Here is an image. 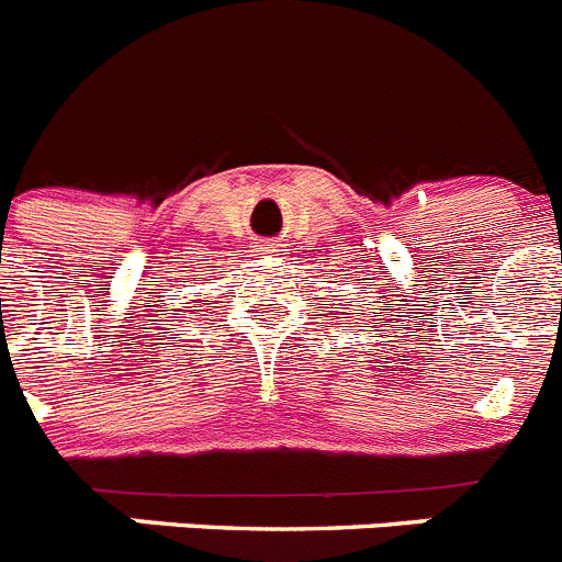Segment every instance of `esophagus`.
<instances>
[{
	"label": "esophagus",
	"mask_w": 562,
	"mask_h": 562,
	"mask_svg": "<svg viewBox=\"0 0 562 562\" xmlns=\"http://www.w3.org/2000/svg\"><path fill=\"white\" fill-rule=\"evenodd\" d=\"M263 249H266V251H277V249H274V246H263Z\"/></svg>",
	"instance_id": "esophagus-1"
}]
</instances>
